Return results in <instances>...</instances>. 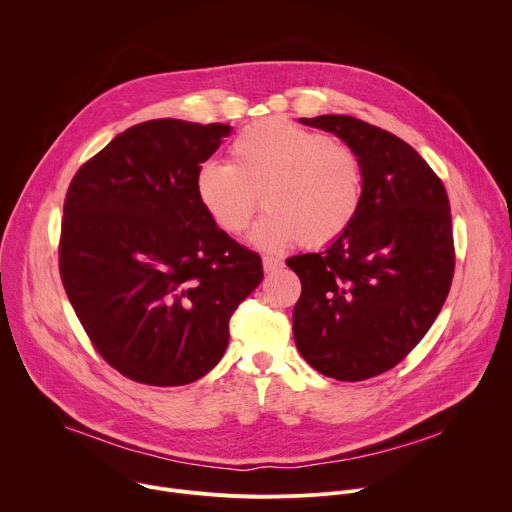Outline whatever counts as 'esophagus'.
I'll use <instances>...</instances> for the list:
<instances>
[{
  "instance_id": "obj_1",
  "label": "esophagus",
  "mask_w": 512,
  "mask_h": 512,
  "mask_svg": "<svg viewBox=\"0 0 512 512\" xmlns=\"http://www.w3.org/2000/svg\"><path fill=\"white\" fill-rule=\"evenodd\" d=\"M283 265V261L279 257H273V255H267L263 257V269L269 273V271H277L279 267Z\"/></svg>"
}]
</instances>
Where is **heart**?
I'll return each instance as SVG.
<instances>
[{"label":"heart","instance_id":"heart-1","mask_svg":"<svg viewBox=\"0 0 512 512\" xmlns=\"http://www.w3.org/2000/svg\"><path fill=\"white\" fill-rule=\"evenodd\" d=\"M194 190L210 221L227 235H243L263 200L269 210L251 235L257 247L275 251L298 241L324 247L358 216L364 174L346 143L285 119H263L235 135L229 162L198 166Z\"/></svg>","mask_w":512,"mask_h":512}]
</instances>
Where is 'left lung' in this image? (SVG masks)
Wrapping results in <instances>:
<instances>
[{"label": "left lung", "instance_id": "8db88e82", "mask_svg": "<svg viewBox=\"0 0 512 512\" xmlns=\"http://www.w3.org/2000/svg\"><path fill=\"white\" fill-rule=\"evenodd\" d=\"M356 152L364 198L350 229L285 263L302 281L294 338L312 369L364 381L399 364L440 314L454 279L444 182L397 135L350 115L300 119Z\"/></svg>", "mask_w": 512, "mask_h": 512}]
</instances>
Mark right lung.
<instances>
[{
    "mask_svg": "<svg viewBox=\"0 0 512 512\" xmlns=\"http://www.w3.org/2000/svg\"><path fill=\"white\" fill-rule=\"evenodd\" d=\"M229 133L223 123H137L68 186L60 279L95 350L131 381L178 387L212 371L233 312L263 279L261 257L218 229L194 190Z\"/></svg>",
    "mask_w": 512,
    "mask_h": 512,
    "instance_id": "add662e5",
    "label": "right lung"
}]
</instances>
